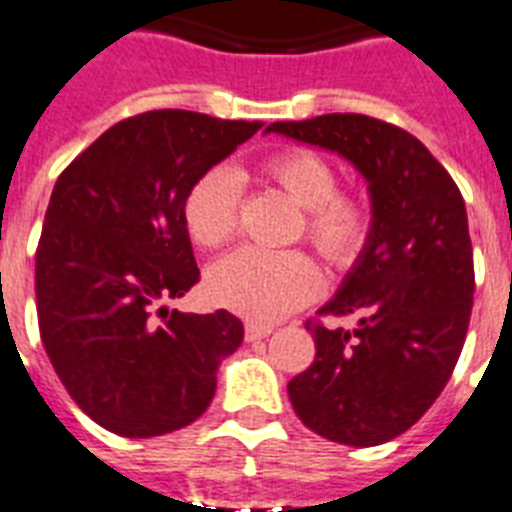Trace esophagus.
I'll use <instances>...</instances> for the list:
<instances>
[{"mask_svg": "<svg viewBox=\"0 0 512 512\" xmlns=\"http://www.w3.org/2000/svg\"><path fill=\"white\" fill-rule=\"evenodd\" d=\"M272 335V327H266V324H246V340L248 342H256V340H264V337Z\"/></svg>", "mask_w": 512, "mask_h": 512, "instance_id": "34e87169", "label": "esophagus"}]
</instances>
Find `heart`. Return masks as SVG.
Listing matches in <instances>:
<instances>
[{
	"mask_svg": "<svg viewBox=\"0 0 512 512\" xmlns=\"http://www.w3.org/2000/svg\"><path fill=\"white\" fill-rule=\"evenodd\" d=\"M261 175L301 206L298 238L337 272L363 256L371 238L369 206L342 193L335 167L308 149H287L261 164ZM240 188L230 170L214 167L190 185L183 201V225L201 248L227 246L238 232ZM322 272L303 251L240 248L211 266L206 290L211 301L251 322H277L314 301Z\"/></svg>",
	"mask_w": 512,
	"mask_h": 512,
	"instance_id": "b5f03b06",
	"label": "heart"
}]
</instances>
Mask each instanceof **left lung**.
Here are the masks:
<instances>
[{"mask_svg":"<svg viewBox=\"0 0 512 512\" xmlns=\"http://www.w3.org/2000/svg\"><path fill=\"white\" fill-rule=\"evenodd\" d=\"M266 130L356 164L374 209L369 246L319 311L358 316V327L308 319L316 356L287 384L290 403L324 439L390 442L432 408L466 342L474 248L463 196L424 143L390 122L337 112Z\"/></svg>","mask_w":512,"mask_h":512,"instance_id":"1","label":"left lung"}]
</instances>
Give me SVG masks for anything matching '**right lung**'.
Here are the masks:
<instances>
[{"label":"right lung","mask_w":512,"mask_h":512,"mask_svg":"<svg viewBox=\"0 0 512 512\" xmlns=\"http://www.w3.org/2000/svg\"><path fill=\"white\" fill-rule=\"evenodd\" d=\"M261 122L154 109L117 122L57 177L36 251L38 332L67 395L120 437L193 424L243 324L167 308L196 285L183 225L198 177Z\"/></svg>","instance_id":"add662e5"}]
</instances>
